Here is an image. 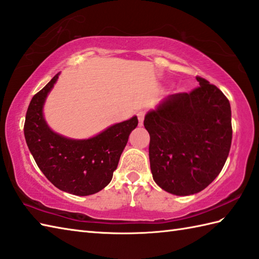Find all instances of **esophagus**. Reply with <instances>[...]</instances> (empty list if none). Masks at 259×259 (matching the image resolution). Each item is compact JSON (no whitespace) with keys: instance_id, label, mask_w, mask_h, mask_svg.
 <instances>
[{"instance_id":"obj_1","label":"esophagus","mask_w":259,"mask_h":259,"mask_svg":"<svg viewBox=\"0 0 259 259\" xmlns=\"http://www.w3.org/2000/svg\"><path fill=\"white\" fill-rule=\"evenodd\" d=\"M137 115H138L139 125H142V124H144V120H145V112L144 111H140V112L137 113Z\"/></svg>"}]
</instances>
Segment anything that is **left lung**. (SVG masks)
Wrapping results in <instances>:
<instances>
[{
	"instance_id": "left-lung-1",
	"label": "left lung",
	"mask_w": 259,
	"mask_h": 259,
	"mask_svg": "<svg viewBox=\"0 0 259 259\" xmlns=\"http://www.w3.org/2000/svg\"><path fill=\"white\" fill-rule=\"evenodd\" d=\"M190 93L168 96L145 117L155 183L170 194L203 190L222 171L232 145V110L216 85L197 76Z\"/></svg>"
}]
</instances>
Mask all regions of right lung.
I'll return each mask as SVG.
<instances>
[{
    "instance_id": "obj_1",
    "label": "right lung",
    "mask_w": 259,
    "mask_h": 259,
    "mask_svg": "<svg viewBox=\"0 0 259 259\" xmlns=\"http://www.w3.org/2000/svg\"><path fill=\"white\" fill-rule=\"evenodd\" d=\"M59 75L32 98L24 123L26 145L37 167L57 188L75 196L93 195L111 181L138 118L134 115L88 139L54 133L45 119L43 107Z\"/></svg>"
}]
</instances>
